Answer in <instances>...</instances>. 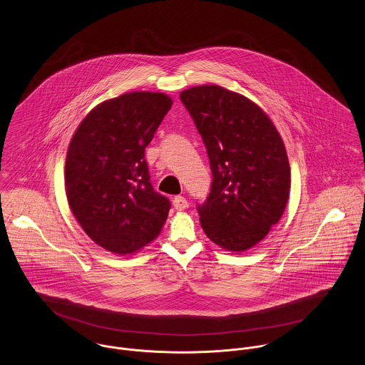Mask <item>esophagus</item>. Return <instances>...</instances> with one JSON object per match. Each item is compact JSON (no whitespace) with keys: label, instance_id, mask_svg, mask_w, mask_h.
<instances>
[{"label":"esophagus","instance_id":"34e87169","mask_svg":"<svg viewBox=\"0 0 365 365\" xmlns=\"http://www.w3.org/2000/svg\"><path fill=\"white\" fill-rule=\"evenodd\" d=\"M173 205H174V208L177 209V210H184V209L188 207V202H187V200L184 197L178 195V197H175L173 200Z\"/></svg>","mask_w":365,"mask_h":365}]
</instances>
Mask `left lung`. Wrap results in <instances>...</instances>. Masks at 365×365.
Listing matches in <instances>:
<instances>
[{"instance_id":"8db88e82","label":"left lung","mask_w":365,"mask_h":365,"mask_svg":"<svg viewBox=\"0 0 365 365\" xmlns=\"http://www.w3.org/2000/svg\"><path fill=\"white\" fill-rule=\"evenodd\" d=\"M180 100L202 136L210 191L197 204L209 239L229 252L262 240L284 213L291 170L284 142L259 105L219 86L185 90Z\"/></svg>"}]
</instances>
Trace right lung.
<instances>
[{
	"label": "right lung",
	"mask_w": 365,
	"mask_h": 365,
	"mask_svg": "<svg viewBox=\"0 0 365 365\" xmlns=\"http://www.w3.org/2000/svg\"><path fill=\"white\" fill-rule=\"evenodd\" d=\"M173 101L129 93L96 106L66 157V194L84 232L105 250L132 255L155 240L171 202L150 182L145 149Z\"/></svg>",
	"instance_id": "obj_1"
}]
</instances>
